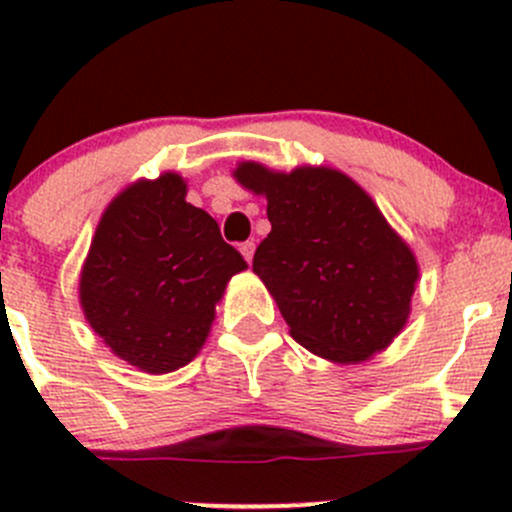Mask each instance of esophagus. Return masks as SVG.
<instances>
[{"mask_svg":"<svg viewBox=\"0 0 512 512\" xmlns=\"http://www.w3.org/2000/svg\"><path fill=\"white\" fill-rule=\"evenodd\" d=\"M240 252H242V257H245L247 262H252V255H255V242H252V240L240 242Z\"/></svg>","mask_w":512,"mask_h":512,"instance_id":"esophagus-1","label":"esophagus"}]
</instances>
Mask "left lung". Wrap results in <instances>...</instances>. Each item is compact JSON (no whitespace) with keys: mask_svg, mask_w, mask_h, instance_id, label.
Masks as SVG:
<instances>
[{"mask_svg":"<svg viewBox=\"0 0 512 512\" xmlns=\"http://www.w3.org/2000/svg\"><path fill=\"white\" fill-rule=\"evenodd\" d=\"M232 178L267 198L272 230L252 272L294 342L334 364L384 352L409 322L418 262L371 195L327 165L282 173L242 160Z\"/></svg>","mask_w":512,"mask_h":512,"instance_id":"obj_1","label":"left lung"}]
</instances>
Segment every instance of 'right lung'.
I'll list each match as a JSON object with an SVG mask.
<instances>
[{
    "label": "right lung",
    "instance_id": "right-lung-1",
    "mask_svg": "<svg viewBox=\"0 0 512 512\" xmlns=\"http://www.w3.org/2000/svg\"><path fill=\"white\" fill-rule=\"evenodd\" d=\"M178 173L136 180L98 220L79 277L86 322L118 359L146 374L193 361L232 275L247 270Z\"/></svg>",
    "mask_w": 512,
    "mask_h": 512
}]
</instances>
